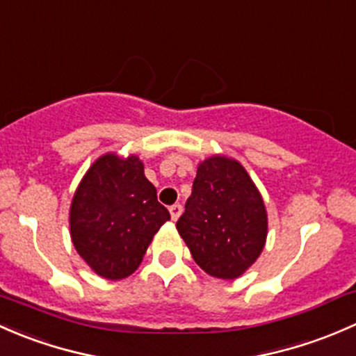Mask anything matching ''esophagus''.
<instances>
[{
    "label": "esophagus",
    "instance_id": "1",
    "mask_svg": "<svg viewBox=\"0 0 356 356\" xmlns=\"http://www.w3.org/2000/svg\"><path fill=\"white\" fill-rule=\"evenodd\" d=\"M170 212H171V219H173V221H177V219L179 218V216H181V212H183L181 204H173V205H171Z\"/></svg>",
    "mask_w": 356,
    "mask_h": 356
}]
</instances>
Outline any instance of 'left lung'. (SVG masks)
I'll use <instances>...</instances> for the list:
<instances>
[{
    "label": "left lung",
    "instance_id": "1",
    "mask_svg": "<svg viewBox=\"0 0 356 356\" xmlns=\"http://www.w3.org/2000/svg\"><path fill=\"white\" fill-rule=\"evenodd\" d=\"M177 229L209 276L234 280L266 245L267 214L257 186L238 161L214 156L199 164Z\"/></svg>",
    "mask_w": 356,
    "mask_h": 356
}]
</instances>
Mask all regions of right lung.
I'll return each mask as SVG.
<instances>
[{
  "instance_id": "add662e5",
  "label": "right lung",
  "mask_w": 356,
  "mask_h": 356,
  "mask_svg": "<svg viewBox=\"0 0 356 356\" xmlns=\"http://www.w3.org/2000/svg\"><path fill=\"white\" fill-rule=\"evenodd\" d=\"M170 219L142 161L106 154L73 195L70 232L90 269L106 280H123L140 266L154 234Z\"/></svg>"
}]
</instances>
